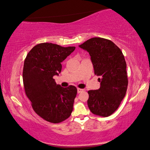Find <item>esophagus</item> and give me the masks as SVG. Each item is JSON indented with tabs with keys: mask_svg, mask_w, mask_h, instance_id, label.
Wrapping results in <instances>:
<instances>
[{
	"mask_svg": "<svg viewBox=\"0 0 150 150\" xmlns=\"http://www.w3.org/2000/svg\"><path fill=\"white\" fill-rule=\"evenodd\" d=\"M84 91V89H82V88H78L77 89V92H78V93H81V92H82V91Z\"/></svg>",
	"mask_w": 150,
	"mask_h": 150,
	"instance_id": "34e87169",
	"label": "esophagus"
}]
</instances>
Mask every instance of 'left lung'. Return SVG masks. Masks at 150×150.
I'll use <instances>...</instances> for the list:
<instances>
[{
	"label": "left lung",
	"mask_w": 150,
	"mask_h": 150,
	"mask_svg": "<svg viewBox=\"0 0 150 150\" xmlns=\"http://www.w3.org/2000/svg\"><path fill=\"white\" fill-rule=\"evenodd\" d=\"M79 47L89 53L95 74L100 76V88L88 91V108L97 116H109L118 109L127 90L122 52L112 41L99 37L88 39Z\"/></svg>",
	"instance_id": "8db88e82"
}]
</instances>
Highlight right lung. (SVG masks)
<instances>
[{"label": "right lung", "instance_id": "obj_1", "mask_svg": "<svg viewBox=\"0 0 150 150\" xmlns=\"http://www.w3.org/2000/svg\"><path fill=\"white\" fill-rule=\"evenodd\" d=\"M50 42L38 44L25 57L23 82L25 94L39 116L51 123L62 122L70 116L77 94L76 86L64 88L53 76L62 71V63L75 50Z\"/></svg>", "mask_w": 150, "mask_h": 150}]
</instances>
